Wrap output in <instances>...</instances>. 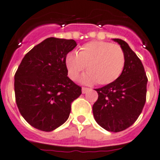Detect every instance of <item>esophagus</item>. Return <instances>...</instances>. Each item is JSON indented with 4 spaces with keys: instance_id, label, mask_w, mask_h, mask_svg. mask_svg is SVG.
Returning a JSON list of instances; mask_svg holds the SVG:
<instances>
[{
    "instance_id": "1",
    "label": "esophagus",
    "mask_w": 160,
    "mask_h": 160,
    "mask_svg": "<svg viewBox=\"0 0 160 160\" xmlns=\"http://www.w3.org/2000/svg\"><path fill=\"white\" fill-rule=\"evenodd\" d=\"M90 88H85V87H82V92L83 93H86L88 90H89Z\"/></svg>"
}]
</instances>
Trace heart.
<instances>
[{"label":"heart","instance_id":"1","mask_svg":"<svg viewBox=\"0 0 160 160\" xmlns=\"http://www.w3.org/2000/svg\"><path fill=\"white\" fill-rule=\"evenodd\" d=\"M65 63L72 80H76L86 68L88 73L81 79L83 83L107 85L121 76L125 54L120 45L95 41L83 45L77 53H68Z\"/></svg>","mask_w":160,"mask_h":160}]
</instances>
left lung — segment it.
Segmentation results:
<instances>
[{
    "label": "left lung",
    "instance_id": "1",
    "mask_svg": "<svg viewBox=\"0 0 160 160\" xmlns=\"http://www.w3.org/2000/svg\"><path fill=\"white\" fill-rule=\"evenodd\" d=\"M125 54V66L117 80L96 88L98 98L92 106L96 122L109 132H118L133 124L146 99L147 76L139 58L124 41L113 39Z\"/></svg>",
    "mask_w": 160,
    "mask_h": 160
}]
</instances>
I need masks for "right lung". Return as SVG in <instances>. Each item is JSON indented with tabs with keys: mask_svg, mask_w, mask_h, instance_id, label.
I'll use <instances>...</instances> for the list:
<instances>
[{
	"mask_svg": "<svg viewBox=\"0 0 160 160\" xmlns=\"http://www.w3.org/2000/svg\"><path fill=\"white\" fill-rule=\"evenodd\" d=\"M74 40L49 37L33 47L14 75L16 104L29 124L50 132L67 121L81 87L68 76L65 59Z\"/></svg>",
	"mask_w": 160,
	"mask_h": 160,
	"instance_id": "obj_1",
	"label": "right lung"
}]
</instances>
